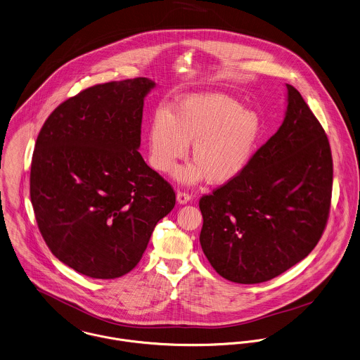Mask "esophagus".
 Wrapping results in <instances>:
<instances>
[{
  "instance_id": "1",
  "label": "esophagus",
  "mask_w": 360,
  "mask_h": 360,
  "mask_svg": "<svg viewBox=\"0 0 360 360\" xmlns=\"http://www.w3.org/2000/svg\"><path fill=\"white\" fill-rule=\"evenodd\" d=\"M192 199V195H189L188 192H178L176 193V200H178V203L179 205H186L189 200Z\"/></svg>"
}]
</instances>
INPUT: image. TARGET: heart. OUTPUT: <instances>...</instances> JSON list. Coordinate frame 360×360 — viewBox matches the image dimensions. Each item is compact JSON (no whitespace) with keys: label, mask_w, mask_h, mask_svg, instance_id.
Here are the masks:
<instances>
[{"label":"heart","mask_w":360,"mask_h":360,"mask_svg":"<svg viewBox=\"0 0 360 360\" xmlns=\"http://www.w3.org/2000/svg\"><path fill=\"white\" fill-rule=\"evenodd\" d=\"M260 132L259 115L236 98L221 93L191 96L151 120L148 161L155 171L168 172L192 143L195 164L178 168L174 176L185 184L203 178L225 184L248 167Z\"/></svg>","instance_id":"obj_1"}]
</instances>
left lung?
I'll return each instance as SVG.
<instances>
[{
    "label": "left lung",
    "instance_id": "1",
    "mask_svg": "<svg viewBox=\"0 0 360 360\" xmlns=\"http://www.w3.org/2000/svg\"><path fill=\"white\" fill-rule=\"evenodd\" d=\"M287 87L280 129L236 178L199 200L202 249L217 273L236 284L269 281L303 260L330 216V142L300 93Z\"/></svg>",
    "mask_w": 360,
    "mask_h": 360
}]
</instances>
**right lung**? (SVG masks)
Segmentation results:
<instances>
[{
  "mask_svg": "<svg viewBox=\"0 0 360 360\" xmlns=\"http://www.w3.org/2000/svg\"><path fill=\"white\" fill-rule=\"evenodd\" d=\"M147 77L94 84L43 124L32 157L30 200L51 253L98 280L132 271L155 224L175 206L172 186L139 153Z\"/></svg>",
  "mask_w": 360,
  "mask_h": 360,
  "instance_id": "obj_1",
  "label": "right lung"
}]
</instances>
